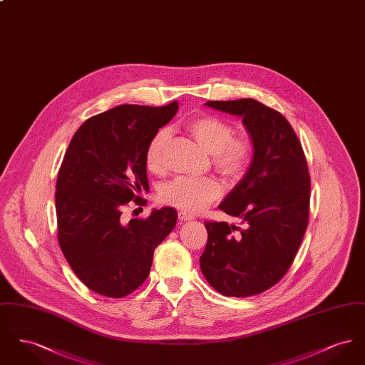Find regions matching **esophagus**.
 Here are the masks:
<instances>
[{
	"label": "esophagus",
	"instance_id": "34e87169",
	"mask_svg": "<svg viewBox=\"0 0 365 365\" xmlns=\"http://www.w3.org/2000/svg\"><path fill=\"white\" fill-rule=\"evenodd\" d=\"M178 216H179V220L180 222H190L194 219V216H191L190 213H187V212H185V210H180L179 213H178Z\"/></svg>",
	"mask_w": 365,
	"mask_h": 365
}]
</instances>
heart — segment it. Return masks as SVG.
Segmentation results:
<instances>
[{
    "label": "heart",
    "mask_w": 365,
    "mask_h": 365,
    "mask_svg": "<svg viewBox=\"0 0 365 365\" xmlns=\"http://www.w3.org/2000/svg\"><path fill=\"white\" fill-rule=\"evenodd\" d=\"M187 128L194 139L213 155V164L219 173L237 179L250 163L252 145L243 138H234L230 123L215 116L192 119ZM167 128L158 130L146 149V167L152 173H160L165 167V149L170 140ZM222 195V186L212 178L179 176L167 183L161 191V200L189 213L207 208Z\"/></svg>",
    "instance_id": "obj_1"
}]
</instances>
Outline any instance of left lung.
<instances>
[{"mask_svg": "<svg viewBox=\"0 0 365 365\" xmlns=\"http://www.w3.org/2000/svg\"><path fill=\"white\" fill-rule=\"evenodd\" d=\"M205 106L242 119L253 158L219 205L241 227L205 222L208 242L200 267L220 294H260L284 277L308 226L311 178L305 155L286 118L253 98Z\"/></svg>", "mask_w": 365, "mask_h": 365, "instance_id": "left-lung-1", "label": "left lung"}]
</instances>
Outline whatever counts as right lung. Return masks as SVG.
Here are the masks:
<instances>
[{"label": "right lung", "instance_id": "right-lung-1", "mask_svg": "<svg viewBox=\"0 0 365 365\" xmlns=\"http://www.w3.org/2000/svg\"><path fill=\"white\" fill-rule=\"evenodd\" d=\"M179 104L120 105L75 133L56 183L57 238L75 275L97 294L122 298L146 280L155 249L174 230V208L122 222L130 201L149 191L146 149Z\"/></svg>", "mask_w": 365, "mask_h": 365}]
</instances>
